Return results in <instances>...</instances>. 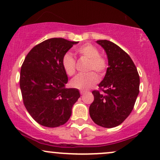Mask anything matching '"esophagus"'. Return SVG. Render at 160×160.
<instances>
[{
	"label": "esophagus",
	"mask_w": 160,
	"mask_h": 160,
	"mask_svg": "<svg viewBox=\"0 0 160 160\" xmlns=\"http://www.w3.org/2000/svg\"><path fill=\"white\" fill-rule=\"evenodd\" d=\"M85 91H83V90H80V95H83L84 93H85Z\"/></svg>",
	"instance_id": "1"
}]
</instances>
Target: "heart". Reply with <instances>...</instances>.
Returning <instances> with one entry per match:
<instances>
[{"label": "heart", "instance_id": "obj_1", "mask_svg": "<svg viewBox=\"0 0 160 160\" xmlns=\"http://www.w3.org/2000/svg\"><path fill=\"white\" fill-rule=\"evenodd\" d=\"M76 54L80 58L89 60L87 64V71H92L87 74H80L73 78L71 82V86L73 88L87 90L93 87L98 82L99 77L95 71L100 77L102 76L108 68V62L106 58L99 54V48L92 44H84L78 47L75 51ZM61 64L64 71L68 76L72 77L76 73V60L71 54L66 53L63 56Z\"/></svg>", "mask_w": 160, "mask_h": 160}]
</instances>
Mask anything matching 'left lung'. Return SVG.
Listing matches in <instances>:
<instances>
[{"label": "left lung", "mask_w": 160, "mask_h": 160, "mask_svg": "<svg viewBox=\"0 0 160 160\" xmlns=\"http://www.w3.org/2000/svg\"><path fill=\"white\" fill-rule=\"evenodd\" d=\"M106 51L108 68L99 89L93 90L94 100L89 106V115L103 128L119 125L134 108L139 93L140 77L132 59L116 44L98 40Z\"/></svg>", "instance_id": "8db88e82"}]
</instances>
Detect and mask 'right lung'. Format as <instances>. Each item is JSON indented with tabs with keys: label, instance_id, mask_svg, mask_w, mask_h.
<instances>
[{
	"label": "right lung",
	"instance_id": "right-lung-1",
	"mask_svg": "<svg viewBox=\"0 0 160 160\" xmlns=\"http://www.w3.org/2000/svg\"><path fill=\"white\" fill-rule=\"evenodd\" d=\"M77 42L62 38L45 40L31 49L21 66L22 102L32 118L42 126L63 125L80 98L78 89L65 88L68 81L62 58Z\"/></svg>",
	"mask_w": 160,
	"mask_h": 160
}]
</instances>
